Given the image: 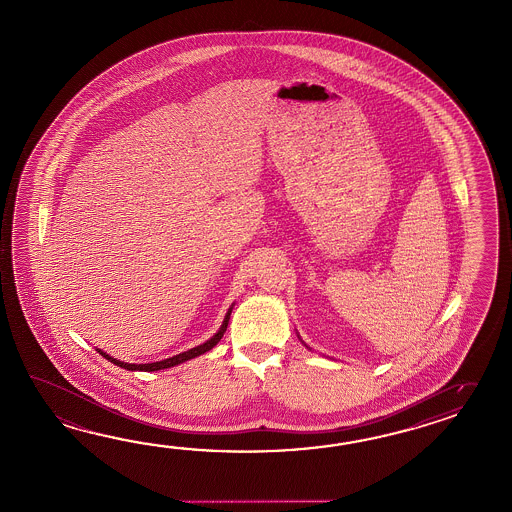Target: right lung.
<instances>
[{"mask_svg": "<svg viewBox=\"0 0 512 512\" xmlns=\"http://www.w3.org/2000/svg\"><path fill=\"white\" fill-rule=\"evenodd\" d=\"M232 306H234V304H232ZM230 313H232V308L226 311L225 321H223L221 328H219V332L215 333L212 339H208V341L203 343V345L191 348L188 352H182L179 356L167 357V359L156 361V363H145V365H143V363L142 365H136V363H123V361H119V359H114V357L108 356L107 352H103V350H99V348H97V352H99L101 356L107 357L110 363H114V365H118V367L125 370H143V372H153V370L169 369V367H175V365H180V363H184V361H188V359H193V357L201 356L204 352L212 350V348L221 341L223 333L226 332V326H228V321H230Z\"/></svg>", "mask_w": 512, "mask_h": 512, "instance_id": "right-lung-1", "label": "right lung"}]
</instances>
